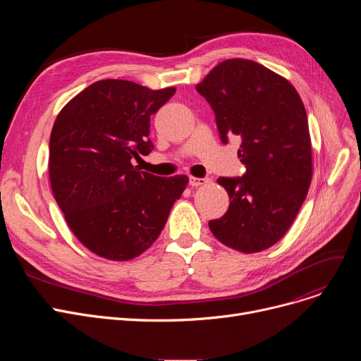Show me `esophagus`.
Segmentation results:
<instances>
[{"mask_svg": "<svg viewBox=\"0 0 361 361\" xmlns=\"http://www.w3.org/2000/svg\"><path fill=\"white\" fill-rule=\"evenodd\" d=\"M206 183H209V178H197V177H190L188 178V184L197 187V185H203Z\"/></svg>", "mask_w": 361, "mask_h": 361, "instance_id": "obj_1", "label": "esophagus"}]
</instances>
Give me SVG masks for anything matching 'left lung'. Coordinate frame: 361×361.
<instances>
[{"label":"left lung","instance_id":"left-lung-1","mask_svg":"<svg viewBox=\"0 0 361 361\" xmlns=\"http://www.w3.org/2000/svg\"><path fill=\"white\" fill-rule=\"evenodd\" d=\"M196 90L215 112L224 145L238 136L241 177H219L230 207L209 221L228 247L256 253L288 231L312 181V143L306 108L294 86L264 66L244 59L219 63Z\"/></svg>","mask_w":361,"mask_h":361}]
</instances>
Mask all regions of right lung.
Returning <instances> with one entry per match:
<instances>
[{"mask_svg":"<svg viewBox=\"0 0 361 361\" xmlns=\"http://www.w3.org/2000/svg\"><path fill=\"white\" fill-rule=\"evenodd\" d=\"M176 87L94 82L56 117L49 139L54 197L73 234L109 260H130L159 237L185 176L157 177L131 164L149 155L150 116Z\"/></svg>","mask_w":361,"mask_h":361,"instance_id":"obj_1","label":"right lung"}]
</instances>
